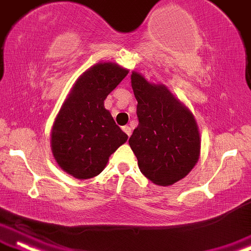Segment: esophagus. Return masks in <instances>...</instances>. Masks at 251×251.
Segmentation results:
<instances>
[{"label":"esophagus","instance_id":"1","mask_svg":"<svg viewBox=\"0 0 251 251\" xmlns=\"http://www.w3.org/2000/svg\"><path fill=\"white\" fill-rule=\"evenodd\" d=\"M122 129H123V131H125L126 134L128 135V136H130V135H131V128H130V126H123Z\"/></svg>","mask_w":251,"mask_h":251}]
</instances>
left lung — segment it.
Listing matches in <instances>:
<instances>
[{
    "instance_id": "8db88e82",
    "label": "left lung",
    "mask_w": 251,
    "mask_h": 251,
    "mask_svg": "<svg viewBox=\"0 0 251 251\" xmlns=\"http://www.w3.org/2000/svg\"><path fill=\"white\" fill-rule=\"evenodd\" d=\"M138 126L129 138L141 172L159 186L185 178L200 156V134L193 114L164 85L132 72Z\"/></svg>"
}]
</instances>
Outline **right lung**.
<instances>
[{
    "mask_svg": "<svg viewBox=\"0 0 251 251\" xmlns=\"http://www.w3.org/2000/svg\"><path fill=\"white\" fill-rule=\"evenodd\" d=\"M128 72L114 63L94 65L79 76L55 117L52 153L58 165L74 178L98 176L110 154L128 140L104 108L108 94Z\"/></svg>",
    "mask_w": 251,
    "mask_h": 251,
    "instance_id": "1",
    "label": "right lung"
}]
</instances>
